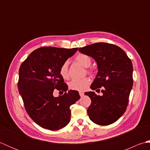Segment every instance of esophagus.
<instances>
[{"mask_svg":"<svg viewBox=\"0 0 150 150\" xmlns=\"http://www.w3.org/2000/svg\"><path fill=\"white\" fill-rule=\"evenodd\" d=\"M79 95H80V96L82 97H83L84 96V93H83V92H82V91H80V92H79Z\"/></svg>","mask_w":150,"mask_h":150,"instance_id":"1","label":"esophagus"}]
</instances>
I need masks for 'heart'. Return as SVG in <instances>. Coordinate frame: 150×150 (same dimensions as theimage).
Listing matches in <instances>:
<instances>
[{
    "label": "heart",
    "mask_w": 150,
    "mask_h": 150,
    "mask_svg": "<svg viewBox=\"0 0 150 150\" xmlns=\"http://www.w3.org/2000/svg\"><path fill=\"white\" fill-rule=\"evenodd\" d=\"M76 62L81 64L82 66L86 68L88 73H92L93 71V68L90 67L92 60L91 57L84 53H79L75 57ZM59 73L64 79H68L69 78L68 71V62H64L62 64L59 68ZM90 79L89 77H84L82 79H75L69 82V87L71 90L76 91H84L88 88L90 83Z\"/></svg>",
    "instance_id": "b5f03b06"
}]
</instances>
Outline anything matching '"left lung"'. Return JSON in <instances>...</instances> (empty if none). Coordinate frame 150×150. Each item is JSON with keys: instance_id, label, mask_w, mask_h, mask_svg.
Listing matches in <instances>:
<instances>
[{"instance_id": "obj_1", "label": "left lung", "mask_w": 150, "mask_h": 150, "mask_svg": "<svg viewBox=\"0 0 150 150\" xmlns=\"http://www.w3.org/2000/svg\"><path fill=\"white\" fill-rule=\"evenodd\" d=\"M79 51L96 60L98 71L90 88L103 87L102 96L93 91L86 92L91 103L87 110L88 116L95 124L107 126L119 119L126 110L133 84V64L120 47L112 44L97 42Z\"/></svg>"}]
</instances>
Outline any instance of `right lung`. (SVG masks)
Masks as SVG:
<instances>
[{"label":"right lung","mask_w":150,"mask_h":150,"mask_svg":"<svg viewBox=\"0 0 150 150\" xmlns=\"http://www.w3.org/2000/svg\"><path fill=\"white\" fill-rule=\"evenodd\" d=\"M78 47L71 49L42 47L31 53L19 68L18 89L27 113L43 128L58 130L71 119L70 106L81 98L76 90H68L59 73L63 62L73 56ZM57 89L64 91L58 98Z\"/></svg>","instance_id":"add662e5"}]
</instances>
